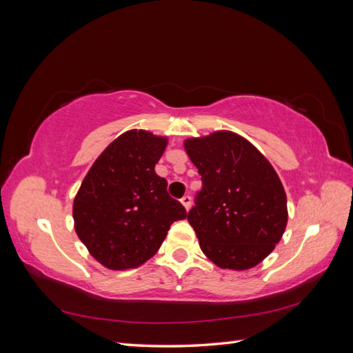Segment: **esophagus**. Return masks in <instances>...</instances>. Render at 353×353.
Instances as JSON below:
<instances>
[{"instance_id":"esophagus-1","label":"esophagus","mask_w":353,"mask_h":353,"mask_svg":"<svg viewBox=\"0 0 353 353\" xmlns=\"http://www.w3.org/2000/svg\"><path fill=\"white\" fill-rule=\"evenodd\" d=\"M180 203L183 204V208L186 209V210H190V208H191V196L190 195H185L182 200H180Z\"/></svg>"}]
</instances>
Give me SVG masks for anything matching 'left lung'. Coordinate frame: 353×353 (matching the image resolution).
Instances as JSON below:
<instances>
[{
    "mask_svg": "<svg viewBox=\"0 0 353 353\" xmlns=\"http://www.w3.org/2000/svg\"><path fill=\"white\" fill-rule=\"evenodd\" d=\"M203 190L188 221L200 248L221 269L247 270L263 261L288 225V196L256 145L232 130L186 138Z\"/></svg>",
    "mask_w": 353,
    "mask_h": 353,
    "instance_id": "left-lung-1",
    "label": "left lung"
}]
</instances>
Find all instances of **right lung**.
Returning <instances> with one entry per match:
<instances>
[{"label":"right lung","instance_id":"obj_1","mask_svg":"<svg viewBox=\"0 0 353 353\" xmlns=\"http://www.w3.org/2000/svg\"><path fill=\"white\" fill-rule=\"evenodd\" d=\"M168 138L144 129L117 137L93 162L73 200V225L90 256L111 270L134 269L158 252L186 210L154 173Z\"/></svg>","mask_w":353,"mask_h":353}]
</instances>
